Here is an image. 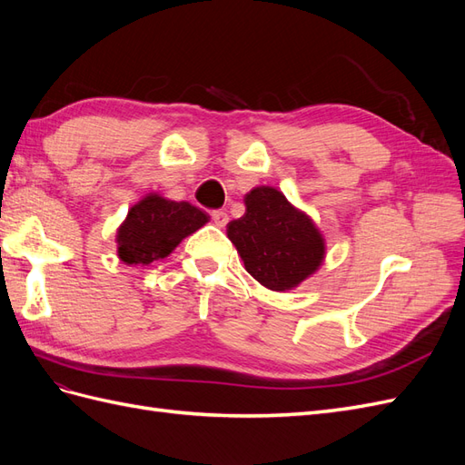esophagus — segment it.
<instances>
[{"instance_id":"esophagus-1","label":"esophagus","mask_w":465,"mask_h":465,"mask_svg":"<svg viewBox=\"0 0 465 465\" xmlns=\"http://www.w3.org/2000/svg\"><path fill=\"white\" fill-rule=\"evenodd\" d=\"M211 219H213V223H215V227H219V229H223L224 224L229 223V215L224 213L223 209H219V211H213V213H211Z\"/></svg>"}]
</instances>
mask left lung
Returning a JSON list of instances; mask_svg holds the SVG:
<instances>
[{
	"label": "left lung",
	"instance_id": "8db88e82",
	"mask_svg": "<svg viewBox=\"0 0 465 465\" xmlns=\"http://www.w3.org/2000/svg\"><path fill=\"white\" fill-rule=\"evenodd\" d=\"M244 205L246 213L227 224V236L260 285L287 292L320 270L326 238L283 192L258 186L244 195Z\"/></svg>",
	"mask_w": 465,
	"mask_h": 465
}]
</instances>
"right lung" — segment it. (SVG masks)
<instances>
[{
    "instance_id": "obj_1",
    "label": "right lung",
    "mask_w": 465,
    "mask_h": 465,
    "mask_svg": "<svg viewBox=\"0 0 465 465\" xmlns=\"http://www.w3.org/2000/svg\"><path fill=\"white\" fill-rule=\"evenodd\" d=\"M209 221L205 211L188 202L166 200L149 192L135 205L116 231L118 258L125 265L143 267L171 256L174 248Z\"/></svg>"
}]
</instances>
